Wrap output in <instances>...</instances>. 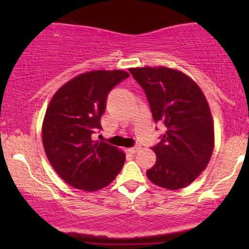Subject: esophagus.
Instances as JSON below:
<instances>
[{
	"mask_svg": "<svg viewBox=\"0 0 249 249\" xmlns=\"http://www.w3.org/2000/svg\"><path fill=\"white\" fill-rule=\"evenodd\" d=\"M141 148H142L141 145H139V144H136V145H134L133 147H131L130 150H128V151H130L131 153H137V152H138L139 150H141Z\"/></svg>",
	"mask_w": 249,
	"mask_h": 249,
	"instance_id": "34e87169",
	"label": "esophagus"
}]
</instances>
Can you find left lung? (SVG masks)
Instances as JSON below:
<instances>
[{
  "label": "left lung",
  "mask_w": 249,
  "mask_h": 249,
  "mask_svg": "<svg viewBox=\"0 0 249 249\" xmlns=\"http://www.w3.org/2000/svg\"><path fill=\"white\" fill-rule=\"evenodd\" d=\"M131 75L146 96L154 123L165 132L152 147L157 154L147 178L167 190H179L207 166L214 146L210 107L190 77L170 68H134Z\"/></svg>",
  "instance_id": "left-lung-1"
}]
</instances>
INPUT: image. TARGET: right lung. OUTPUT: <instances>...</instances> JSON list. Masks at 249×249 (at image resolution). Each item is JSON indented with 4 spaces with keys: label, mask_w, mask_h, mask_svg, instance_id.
<instances>
[{
    "label": "right lung",
    "mask_w": 249,
    "mask_h": 249,
    "mask_svg": "<svg viewBox=\"0 0 249 249\" xmlns=\"http://www.w3.org/2000/svg\"><path fill=\"white\" fill-rule=\"evenodd\" d=\"M130 76L122 70L90 71L75 77L55 93L45 112L42 138L51 166L78 190L107 186L121 172L125 154L113 145L93 142L110 91Z\"/></svg>",
    "instance_id": "add662e5"
}]
</instances>
